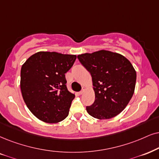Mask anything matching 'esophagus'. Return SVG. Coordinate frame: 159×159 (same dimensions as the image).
<instances>
[{"label": "esophagus", "mask_w": 159, "mask_h": 159, "mask_svg": "<svg viewBox=\"0 0 159 159\" xmlns=\"http://www.w3.org/2000/svg\"><path fill=\"white\" fill-rule=\"evenodd\" d=\"M85 90H86V88H85V87H83V88H82V90H81V91L79 92V94H84V92H85Z\"/></svg>", "instance_id": "esophagus-1"}]
</instances>
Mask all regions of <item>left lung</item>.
Masks as SVG:
<instances>
[{"instance_id":"8db88e82","label":"left lung","mask_w":159,"mask_h":159,"mask_svg":"<svg viewBox=\"0 0 159 159\" xmlns=\"http://www.w3.org/2000/svg\"><path fill=\"white\" fill-rule=\"evenodd\" d=\"M78 59L91 74L95 95L94 103L86 107L88 114L108 120L121 113L135 90L136 73L129 60L106 50L81 54Z\"/></svg>"}]
</instances>
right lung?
I'll return each mask as SVG.
<instances>
[{
    "mask_svg": "<svg viewBox=\"0 0 159 159\" xmlns=\"http://www.w3.org/2000/svg\"><path fill=\"white\" fill-rule=\"evenodd\" d=\"M75 59V55L39 51L22 65V96L29 109L39 120L57 123L68 116L75 94L68 91L65 73Z\"/></svg>",
    "mask_w": 159,
    "mask_h": 159,
    "instance_id": "right-lung-1",
    "label": "right lung"
}]
</instances>
